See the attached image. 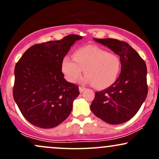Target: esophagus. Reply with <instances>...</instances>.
Wrapping results in <instances>:
<instances>
[{"label":"esophagus","instance_id":"1","mask_svg":"<svg viewBox=\"0 0 159 159\" xmlns=\"http://www.w3.org/2000/svg\"><path fill=\"white\" fill-rule=\"evenodd\" d=\"M85 87H79V92L80 93H83L84 91L85 90Z\"/></svg>","mask_w":159,"mask_h":159}]
</instances>
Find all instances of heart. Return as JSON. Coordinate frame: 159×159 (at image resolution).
<instances>
[{"instance_id": "1", "label": "heart", "mask_w": 159, "mask_h": 159, "mask_svg": "<svg viewBox=\"0 0 159 159\" xmlns=\"http://www.w3.org/2000/svg\"><path fill=\"white\" fill-rule=\"evenodd\" d=\"M121 61L114 53L107 52L96 45H87L77 49L73 57L65 56L61 63L66 79L75 82L84 69V83L93 84L96 88L104 89L114 83L120 73Z\"/></svg>"}]
</instances>
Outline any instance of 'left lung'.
Here are the masks:
<instances>
[{
    "label": "left lung",
    "mask_w": 159,
    "mask_h": 159,
    "mask_svg": "<svg viewBox=\"0 0 159 159\" xmlns=\"http://www.w3.org/2000/svg\"><path fill=\"white\" fill-rule=\"evenodd\" d=\"M120 56L121 72L105 90L96 92L92 112L105 123L117 125L137 114L148 93L145 62L127 43L115 39H93Z\"/></svg>",
    "instance_id": "8db88e82"
}]
</instances>
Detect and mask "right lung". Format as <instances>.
Listing matches in <instances>:
<instances>
[{
	"label": "right lung",
	"mask_w": 159,
	"mask_h": 159,
	"mask_svg": "<svg viewBox=\"0 0 159 159\" xmlns=\"http://www.w3.org/2000/svg\"><path fill=\"white\" fill-rule=\"evenodd\" d=\"M78 35L30 47L15 67L13 98L24 117L42 129H52L70 114L79 95L77 85L66 81L62 72L63 57Z\"/></svg>",
	"instance_id": "add662e5"
}]
</instances>
